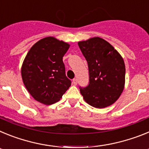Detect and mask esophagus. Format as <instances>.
<instances>
[{
    "mask_svg": "<svg viewBox=\"0 0 149 149\" xmlns=\"http://www.w3.org/2000/svg\"><path fill=\"white\" fill-rule=\"evenodd\" d=\"M72 83H73L74 85H77V80L76 78H74L73 81H72Z\"/></svg>",
    "mask_w": 149,
    "mask_h": 149,
    "instance_id": "34e87169",
    "label": "esophagus"
}]
</instances>
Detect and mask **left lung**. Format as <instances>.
Returning a JSON list of instances; mask_svg holds the SVG:
<instances>
[{"mask_svg": "<svg viewBox=\"0 0 149 149\" xmlns=\"http://www.w3.org/2000/svg\"><path fill=\"white\" fill-rule=\"evenodd\" d=\"M89 68V84L79 86L84 100L95 108H104L119 98L125 78V63L116 50L104 39L94 37L79 42Z\"/></svg>", "mask_w": 149, "mask_h": 149, "instance_id": "left-lung-1", "label": "left lung"}]
</instances>
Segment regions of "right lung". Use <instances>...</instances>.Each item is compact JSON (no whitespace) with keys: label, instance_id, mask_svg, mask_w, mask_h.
<instances>
[{"label":"right lung","instance_id":"obj_1","mask_svg":"<svg viewBox=\"0 0 149 149\" xmlns=\"http://www.w3.org/2000/svg\"><path fill=\"white\" fill-rule=\"evenodd\" d=\"M69 45L54 37H46L34 44L22 67L24 84L33 98L44 104L59 101L72 81L65 75L63 57Z\"/></svg>","mask_w":149,"mask_h":149}]
</instances>
